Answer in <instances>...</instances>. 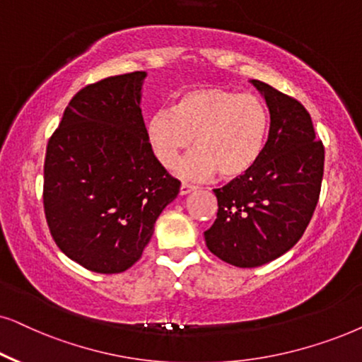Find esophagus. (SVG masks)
<instances>
[{"instance_id":"34e87169","label":"esophagus","mask_w":362,"mask_h":362,"mask_svg":"<svg viewBox=\"0 0 362 362\" xmlns=\"http://www.w3.org/2000/svg\"><path fill=\"white\" fill-rule=\"evenodd\" d=\"M196 186L194 185H189V182H182L181 187H180V192L181 194H189L191 191H194Z\"/></svg>"}]
</instances>
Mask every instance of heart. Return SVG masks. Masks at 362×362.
<instances>
[{
    "instance_id": "b5f03b06",
    "label": "heart",
    "mask_w": 362,
    "mask_h": 362,
    "mask_svg": "<svg viewBox=\"0 0 362 362\" xmlns=\"http://www.w3.org/2000/svg\"><path fill=\"white\" fill-rule=\"evenodd\" d=\"M269 110L256 95L219 86L181 93L173 111L159 110L146 121V139L159 163L177 164L185 177L201 180L219 171L223 180H239L259 161L269 138Z\"/></svg>"
}]
</instances>
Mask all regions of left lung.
Segmentation results:
<instances>
[{
    "label": "left lung",
    "mask_w": 362,
    "mask_h": 362,
    "mask_svg": "<svg viewBox=\"0 0 362 362\" xmlns=\"http://www.w3.org/2000/svg\"><path fill=\"white\" fill-rule=\"evenodd\" d=\"M251 83L269 107L266 149L247 175L214 189L218 214L204 231L208 250L238 267L266 264L301 239L325 173V144L306 107L269 84Z\"/></svg>",
    "instance_id": "left-lung-1"
}]
</instances>
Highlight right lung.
<instances>
[{
	"label": "right lung",
	"mask_w": 362,
	"mask_h": 362,
	"mask_svg": "<svg viewBox=\"0 0 362 362\" xmlns=\"http://www.w3.org/2000/svg\"><path fill=\"white\" fill-rule=\"evenodd\" d=\"M144 71L79 89L48 141L43 204L49 233L69 259L123 273L148 246L181 182L163 168L141 115Z\"/></svg>",
	"instance_id": "right-lung-1"
}]
</instances>
